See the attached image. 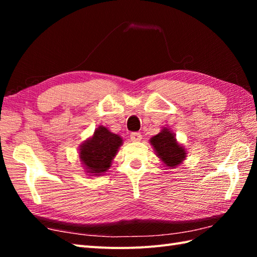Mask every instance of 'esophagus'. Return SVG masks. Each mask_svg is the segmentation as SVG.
I'll use <instances>...</instances> for the list:
<instances>
[{
  "mask_svg": "<svg viewBox=\"0 0 257 257\" xmlns=\"http://www.w3.org/2000/svg\"><path fill=\"white\" fill-rule=\"evenodd\" d=\"M130 139H132V141H135V143H137V141L141 140V134H139V133H133L132 135H130Z\"/></svg>",
  "mask_w": 257,
  "mask_h": 257,
  "instance_id": "34e87169",
  "label": "esophagus"
}]
</instances>
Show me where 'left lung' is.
Instances as JSON below:
<instances>
[{"instance_id":"8db88e82","label":"left lung","mask_w":257,"mask_h":257,"mask_svg":"<svg viewBox=\"0 0 257 257\" xmlns=\"http://www.w3.org/2000/svg\"><path fill=\"white\" fill-rule=\"evenodd\" d=\"M150 144L158 158L168 169L177 168L187 157V150L178 143L176 135L167 127L162 128L159 134L154 136L150 139Z\"/></svg>"}]
</instances>
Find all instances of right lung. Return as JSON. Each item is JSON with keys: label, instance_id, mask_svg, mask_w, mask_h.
Returning a JSON list of instances; mask_svg holds the SVG:
<instances>
[{"label": "right lung", "instance_id": "right-lung-1", "mask_svg": "<svg viewBox=\"0 0 257 257\" xmlns=\"http://www.w3.org/2000/svg\"><path fill=\"white\" fill-rule=\"evenodd\" d=\"M122 145V138L99 125L94 135L79 146V159L88 176H101L111 166Z\"/></svg>", "mask_w": 257, "mask_h": 257}]
</instances>
